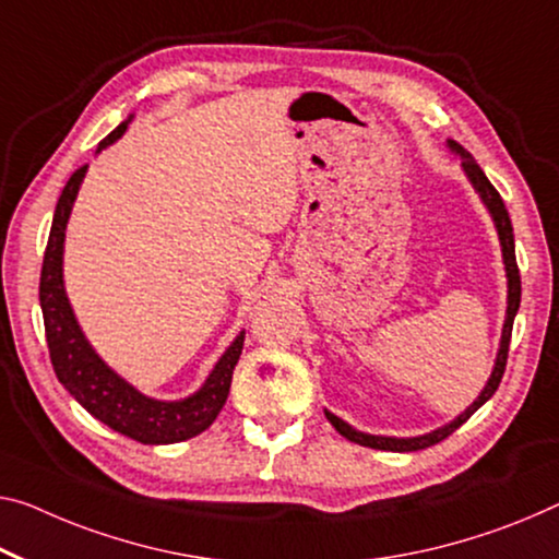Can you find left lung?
Returning <instances> with one entry per match:
<instances>
[{"label":"left lung","instance_id":"1","mask_svg":"<svg viewBox=\"0 0 559 559\" xmlns=\"http://www.w3.org/2000/svg\"><path fill=\"white\" fill-rule=\"evenodd\" d=\"M450 147L460 154L462 157V167H465L467 177L472 179V185H475V190L483 197L489 214H492L495 225H497V235H500V245H502V257H504V270H508V285H510V295H508V320H504V330H502V345H500V355H497V362L492 369V377H489L487 388L483 390V394L472 402V407H467L462 415L454 419V423L444 425L440 429H435V432L423 435V437H409V440H394V437H374V435H365V432H357V429H352L349 425L342 423L340 417H334L332 412H324L328 419L332 423V427L337 429L342 437H347L349 442H357L362 444V448H372V450H388V452H417V450H427L432 448V444L448 440V437L454 432V429L462 427L467 423V419L475 415V412L485 405V402L492 397L500 388L502 382V374H504V367H508V355H510V340H512V322H514V314H518L520 309V295H522V282H520V270H518V257H514V235H512V222H510V212L504 207L500 192L495 190L492 182H489L487 175L483 171V167L477 165L475 159H472V154L467 150H462L457 142H450Z\"/></svg>","mask_w":559,"mask_h":559}]
</instances>
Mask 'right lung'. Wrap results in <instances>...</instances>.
Listing matches in <instances>:
<instances>
[{
    "label": "right lung",
    "instance_id": "right-lung-1",
    "mask_svg": "<svg viewBox=\"0 0 559 559\" xmlns=\"http://www.w3.org/2000/svg\"><path fill=\"white\" fill-rule=\"evenodd\" d=\"M124 130L127 122L119 124L115 132H109L97 150H105L117 136H122ZM84 171H87V165L74 171L70 182L64 185L62 194H59L45 262H41L39 302L41 317H45L51 367H55L57 380L70 390L72 397L115 432L132 437L142 444H171L190 440V437L204 432L217 419L219 409L225 407L231 372H235V365L242 355L245 334H239L231 342V347L222 355L217 367L212 369L204 388L182 402H157L144 397L94 355V349L84 340L80 324L74 320L62 285L64 227L67 219H70L72 202L82 185Z\"/></svg>",
    "mask_w": 559,
    "mask_h": 559
}]
</instances>
